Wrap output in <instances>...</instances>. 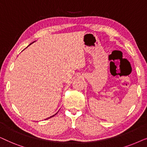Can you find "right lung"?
Segmentation results:
<instances>
[{
	"mask_svg": "<svg viewBox=\"0 0 147 147\" xmlns=\"http://www.w3.org/2000/svg\"><path fill=\"white\" fill-rule=\"evenodd\" d=\"M57 113H56V114H54V115H53V116H50V117H49V118H46V119H45V120H47V119H48V118H50L53 117V116H55V115H56V114H57Z\"/></svg>",
	"mask_w": 147,
	"mask_h": 147,
	"instance_id": "1",
	"label": "right lung"
}]
</instances>
